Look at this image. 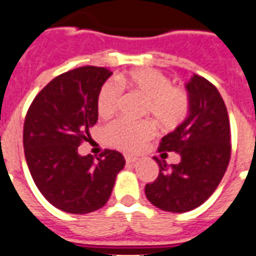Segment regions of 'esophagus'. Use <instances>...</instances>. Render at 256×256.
Segmentation results:
<instances>
[{
	"mask_svg": "<svg viewBox=\"0 0 256 256\" xmlns=\"http://www.w3.org/2000/svg\"><path fill=\"white\" fill-rule=\"evenodd\" d=\"M124 160H126V164H134L136 160H138V158H136V156H124Z\"/></svg>",
	"mask_w": 256,
	"mask_h": 256,
	"instance_id": "1",
	"label": "esophagus"
}]
</instances>
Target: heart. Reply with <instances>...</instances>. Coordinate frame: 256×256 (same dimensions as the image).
<instances>
[{
  "label": "heart",
  "instance_id": "heart-1",
  "mask_svg": "<svg viewBox=\"0 0 256 256\" xmlns=\"http://www.w3.org/2000/svg\"><path fill=\"white\" fill-rule=\"evenodd\" d=\"M116 82H104L96 98L100 116H110L116 110L122 88H128L146 100L144 112L162 128H174L188 112V98L182 88H172L170 78L154 69H140L118 76ZM154 136V126L148 120H118L104 130L108 144L124 152H136Z\"/></svg>",
  "mask_w": 256,
  "mask_h": 256
}]
</instances>
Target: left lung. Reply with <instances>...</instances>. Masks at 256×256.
<instances>
[{
    "label": "left lung",
    "instance_id": "obj_1",
    "mask_svg": "<svg viewBox=\"0 0 256 256\" xmlns=\"http://www.w3.org/2000/svg\"><path fill=\"white\" fill-rule=\"evenodd\" d=\"M188 114L166 134L160 152H175L178 164L158 160L160 175L144 187L156 207L168 212H187L210 198L230 160V120L226 104L212 84L192 74L184 84Z\"/></svg>",
    "mask_w": 256,
    "mask_h": 256
}]
</instances>
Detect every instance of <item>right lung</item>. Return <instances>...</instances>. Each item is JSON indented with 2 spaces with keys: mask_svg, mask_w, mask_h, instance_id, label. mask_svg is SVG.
I'll return each instance as SVG.
<instances>
[{
  "mask_svg": "<svg viewBox=\"0 0 256 256\" xmlns=\"http://www.w3.org/2000/svg\"><path fill=\"white\" fill-rule=\"evenodd\" d=\"M112 74L96 66L61 74L38 92L26 114L24 148L32 178L65 212L88 214L104 207L126 164L116 150H104L100 158L78 154L98 120V92Z\"/></svg>",
  "mask_w": 256,
  "mask_h": 256,
  "instance_id": "obj_1",
  "label": "right lung"
}]
</instances>
